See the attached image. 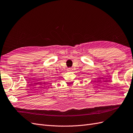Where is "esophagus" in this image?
<instances>
[{
  "label": "esophagus",
  "instance_id": "1",
  "mask_svg": "<svg viewBox=\"0 0 133 133\" xmlns=\"http://www.w3.org/2000/svg\"><path fill=\"white\" fill-rule=\"evenodd\" d=\"M72 68H68L67 69V70L68 71H72Z\"/></svg>",
  "mask_w": 133,
  "mask_h": 133
}]
</instances>
